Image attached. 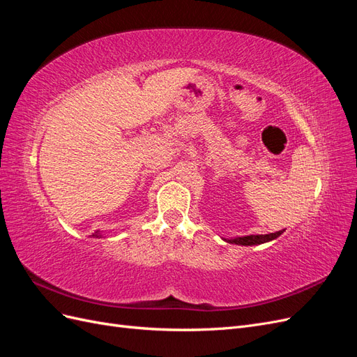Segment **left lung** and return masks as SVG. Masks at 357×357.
<instances>
[{"mask_svg":"<svg viewBox=\"0 0 357 357\" xmlns=\"http://www.w3.org/2000/svg\"><path fill=\"white\" fill-rule=\"evenodd\" d=\"M284 232L278 231L275 234H266V235H247V236H240V238H234V240H226L228 243L232 244H238V245H256V244H262V243H268L271 240H275L277 236H280Z\"/></svg>","mask_w":357,"mask_h":357,"instance_id":"8db88e82","label":"left lung"}]
</instances>
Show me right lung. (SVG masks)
Listing matches in <instances>:
<instances>
[{"instance_id":"add662e5","label":"right lung","mask_w":357,"mask_h":357,"mask_svg":"<svg viewBox=\"0 0 357 357\" xmlns=\"http://www.w3.org/2000/svg\"><path fill=\"white\" fill-rule=\"evenodd\" d=\"M92 235H93V236H100V235H98V232H93Z\"/></svg>"}]
</instances>
